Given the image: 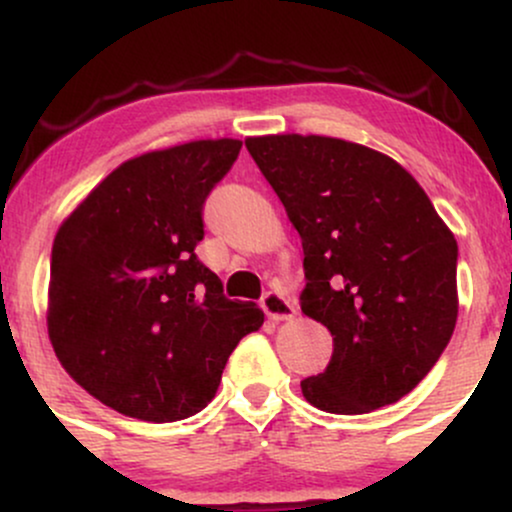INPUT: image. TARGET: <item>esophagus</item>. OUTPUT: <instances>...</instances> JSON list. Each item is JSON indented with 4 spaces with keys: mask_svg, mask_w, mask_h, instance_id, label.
Here are the masks:
<instances>
[{
    "mask_svg": "<svg viewBox=\"0 0 512 512\" xmlns=\"http://www.w3.org/2000/svg\"><path fill=\"white\" fill-rule=\"evenodd\" d=\"M262 310L267 313V317H272V320H291L293 313H296V308H293V303L289 298L284 296V293L279 291H267L262 296Z\"/></svg>",
    "mask_w": 512,
    "mask_h": 512,
    "instance_id": "esophagus-1",
    "label": "esophagus"
}]
</instances>
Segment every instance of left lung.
I'll return each instance as SVG.
<instances>
[{
    "instance_id": "left-lung-1",
    "label": "left lung",
    "mask_w": 512,
    "mask_h": 512,
    "mask_svg": "<svg viewBox=\"0 0 512 512\" xmlns=\"http://www.w3.org/2000/svg\"><path fill=\"white\" fill-rule=\"evenodd\" d=\"M250 156L303 243L301 310L334 337L301 380L330 414L397 402L436 366L457 322V243L411 175L332 137H250Z\"/></svg>"
}]
</instances>
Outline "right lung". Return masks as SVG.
<instances>
[{
    "label": "right lung",
    "mask_w": 512,
    "mask_h": 512,
    "mask_svg": "<svg viewBox=\"0 0 512 512\" xmlns=\"http://www.w3.org/2000/svg\"><path fill=\"white\" fill-rule=\"evenodd\" d=\"M202 139L122 163L62 223L50 257L52 349L88 395L166 424L211 402L264 313L197 260L204 202L240 154Z\"/></svg>",
    "instance_id": "obj_1"
}]
</instances>
